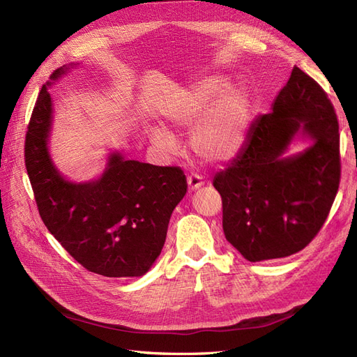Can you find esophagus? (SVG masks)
I'll return each instance as SVG.
<instances>
[{"mask_svg": "<svg viewBox=\"0 0 357 357\" xmlns=\"http://www.w3.org/2000/svg\"><path fill=\"white\" fill-rule=\"evenodd\" d=\"M187 184H188V191H195L204 185V181L199 175H191L187 178Z\"/></svg>", "mask_w": 357, "mask_h": 357, "instance_id": "34e87169", "label": "esophagus"}]
</instances>
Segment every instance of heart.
<instances>
[{
	"mask_svg": "<svg viewBox=\"0 0 357 357\" xmlns=\"http://www.w3.org/2000/svg\"><path fill=\"white\" fill-rule=\"evenodd\" d=\"M162 117L175 130H191L190 146L197 157L222 164L238 157L252 125V99L248 89L231 84L225 75H206L176 90L162 108ZM151 142L173 151L175 139L164 128L149 131Z\"/></svg>",
	"mask_w": 357,
	"mask_h": 357,
	"instance_id": "heart-1",
	"label": "heart"
}]
</instances>
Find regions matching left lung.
I'll return each instance as SVG.
<instances>
[{"instance_id": "8db88e82", "label": "left lung", "mask_w": 357, "mask_h": 357, "mask_svg": "<svg viewBox=\"0 0 357 357\" xmlns=\"http://www.w3.org/2000/svg\"><path fill=\"white\" fill-rule=\"evenodd\" d=\"M297 139L310 146L288 154ZM340 178L333 105L312 78L294 68L271 112L253 122L238 157L214 178L226 240L250 262L300 252L326 222Z\"/></svg>"}]
</instances>
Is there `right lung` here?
<instances>
[{"instance_id": "add662e5", "label": "right lung", "mask_w": 357, "mask_h": 357, "mask_svg": "<svg viewBox=\"0 0 357 357\" xmlns=\"http://www.w3.org/2000/svg\"><path fill=\"white\" fill-rule=\"evenodd\" d=\"M75 65H65L40 90L25 139V166L48 231L81 266L105 278H139L157 261L173 209L187 193L179 167L126 160L112 151L91 181L68 179L54 164L50 139L54 104L48 89Z\"/></svg>"}]
</instances>
